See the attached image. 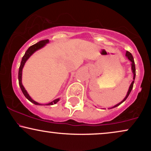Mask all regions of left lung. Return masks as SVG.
Instances as JSON below:
<instances>
[{
	"instance_id": "left-lung-1",
	"label": "left lung",
	"mask_w": 151,
	"mask_h": 151,
	"mask_svg": "<svg viewBox=\"0 0 151 151\" xmlns=\"http://www.w3.org/2000/svg\"><path fill=\"white\" fill-rule=\"evenodd\" d=\"M126 55H127V57L128 58H129V60H130L131 61V65H132V71H133V80H135L136 73H135V62H134L133 57V55H132L131 53H130L129 51H127V53H126ZM133 84H134V80H133V82H132V83H131V85H130V87H129V91H128V93H127V96L125 97V98L124 99V100H123L121 102H119V104H117L115 105V106H113V108H115V107H116V106H119V105H120V104H122V103L124 102V101H125L126 100H127V98H128V96H129L130 93H131V91L132 88H133Z\"/></svg>"
}]
</instances>
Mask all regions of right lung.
<instances>
[{"label": "right lung", "mask_w": 151, "mask_h": 151, "mask_svg": "<svg viewBox=\"0 0 151 151\" xmlns=\"http://www.w3.org/2000/svg\"><path fill=\"white\" fill-rule=\"evenodd\" d=\"M47 42H49L48 39H46V40H40V42H37L36 44H35L34 45H32V46L29 47V49L26 51L25 53H24L23 57H22V61H21V63H20V65L19 67V71H18V82H19V85H20V88H21L22 92L23 93L24 96H25L31 102L34 103V104H36V105H40V104H39V103L35 102L34 100H33L31 98V97L29 96V94L27 93V91L24 89V86H22V68H23V67H24V63H25V62L27 60V59L29 58L31 55H32L33 53L35 52V51H37L39 49L42 48V47H44ZM58 101H59V99H56V100H53V102L49 103V104H47L46 105L55 104H56Z\"/></svg>", "instance_id": "add662e5"}]
</instances>
